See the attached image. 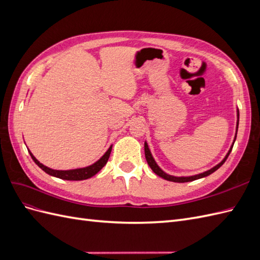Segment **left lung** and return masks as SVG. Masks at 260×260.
I'll return each mask as SVG.
<instances>
[{"instance_id": "8db88e82", "label": "left lung", "mask_w": 260, "mask_h": 260, "mask_svg": "<svg viewBox=\"0 0 260 260\" xmlns=\"http://www.w3.org/2000/svg\"><path fill=\"white\" fill-rule=\"evenodd\" d=\"M239 116H240V114H239V111H238V124H237V132H238V128H239ZM235 139H237V135H235V138H234V141H235ZM234 144V143H233ZM233 144H232V146H231V148H230V151L228 152V154H226V156L224 157L223 158V160L221 161V162H219L217 166H215L214 168H211L210 170H207V171H205V172H203V174H200V175H196V176H191V177H174V176H170V175H167L166 172H164L159 167H158V165H157L156 162H155V160H154V158H153V156H152V154H151V152H149V148H148V146H147V143L145 142L144 143V152H145V158H146V161H147V164H148V166L151 167V169L155 172V174L157 175V176H159V177H161L162 179H165V180H168V181H172V182H188V181H194V180H198V179H201V178H204V177H207V176H209V175H211L212 172H215L218 168H220L222 166V165L224 164V161L226 160V158H228V156L230 155V153H231V151H232V147H233Z\"/></svg>"}]
</instances>
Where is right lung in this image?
Segmentation results:
<instances>
[{
  "instance_id": "1",
  "label": "right lung",
  "mask_w": 260,
  "mask_h": 260,
  "mask_svg": "<svg viewBox=\"0 0 260 260\" xmlns=\"http://www.w3.org/2000/svg\"><path fill=\"white\" fill-rule=\"evenodd\" d=\"M111 152H112V146L108 148V151L103 156H102V158H100L95 164L91 165V166H89V167L73 169V170H54V169H51L49 167L44 166V165H42L29 151L31 158H32L38 166L40 167L43 171H45L46 174H49L50 176H53V177L62 179V180H70V181L85 180V179H89V178L93 177L94 175H96L98 172L106 165V162L109 158V155H111Z\"/></svg>"
}]
</instances>
